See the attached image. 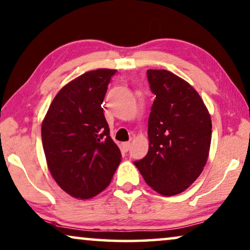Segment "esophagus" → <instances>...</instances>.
I'll return each instance as SVG.
<instances>
[{
  "label": "esophagus",
  "instance_id": "34e87169",
  "mask_svg": "<svg viewBox=\"0 0 250 250\" xmlns=\"http://www.w3.org/2000/svg\"><path fill=\"white\" fill-rule=\"evenodd\" d=\"M129 147H131V143H129V142H125V143L122 144V149L124 152H127L129 150Z\"/></svg>",
  "mask_w": 250,
  "mask_h": 250
}]
</instances>
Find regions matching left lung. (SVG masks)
<instances>
[{
  "label": "left lung",
  "instance_id": "1",
  "mask_svg": "<svg viewBox=\"0 0 250 250\" xmlns=\"http://www.w3.org/2000/svg\"><path fill=\"white\" fill-rule=\"evenodd\" d=\"M155 99L147 123L149 151L134 161L146 183L165 196L182 193L203 171L212 123L203 100L183 79L166 70H147Z\"/></svg>",
  "mask_w": 250,
  "mask_h": 250
}]
</instances>
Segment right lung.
<instances>
[{"mask_svg":"<svg viewBox=\"0 0 250 250\" xmlns=\"http://www.w3.org/2000/svg\"><path fill=\"white\" fill-rule=\"evenodd\" d=\"M116 70L99 68L67 83L50 104L42 125L49 171L63 190L91 198L109 185L121 162L101 104Z\"/></svg>","mask_w":250,"mask_h":250,"instance_id":"right-lung-1","label":"right lung"}]
</instances>
